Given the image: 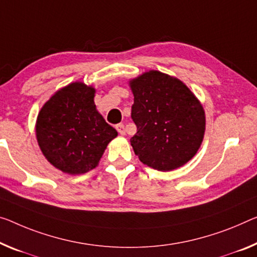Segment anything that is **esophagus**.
Listing matches in <instances>:
<instances>
[{
    "mask_svg": "<svg viewBox=\"0 0 257 257\" xmlns=\"http://www.w3.org/2000/svg\"><path fill=\"white\" fill-rule=\"evenodd\" d=\"M116 130L118 131V133L120 134V136H125V127H124L123 124L116 125Z\"/></svg>",
    "mask_w": 257,
    "mask_h": 257,
    "instance_id": "1",
    "label": "esophagus"
}]
</instances>
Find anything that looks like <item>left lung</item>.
<instances>
[{"mask_svg":"<svg viewBox=\"0 0 257 257\" xmlns=\"http://www.w3.org/2000/svg\"><path fill=\"white\" fill-rule=\"evenodd\" d=\"M134 96L131 117L137 133L134 154L159 171H172L191 161L201 147L206 113L194 93L178 78L151 70L128 81Z\"/></svg>","mask_w":257,"mask_h":257,"instance_id":"8db88e82","label":"left lung"}]
</instances>
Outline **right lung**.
<instances>
[{
	"label": "right lung",
	"instance_id": "obj_1",
	"mask_svg": "<svg viewBox=\"0 0 257 257\" xmlns=\"http://www.w3.org/2000/svg\"><path fill=\"white\" fill-rule=\"evenodd\" d=\"M95 88L82 81L58 89L39 111L38 145L47 161L68 175H82L98 165L106 146L118 136L94 103Z\"/></svg>",
	"mask_w": 257,
	"mask_h": 257
}]
</instances>
